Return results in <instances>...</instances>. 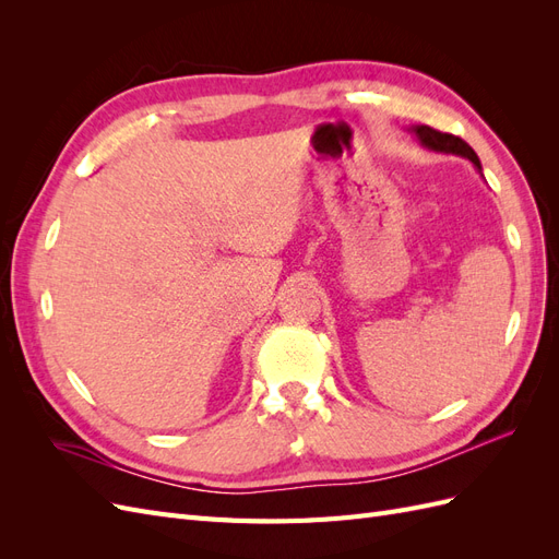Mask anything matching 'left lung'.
<instances>
[{"label": "left lung", "mask_w": 559, "mask_h": 559, "mask_svg": "<svg viewBox=\"0 0 559 559\" xmlns=\"http://www.w3.org/2000/svg\"><path fill=\"white\" fill-rule=\"evenodd\" d=\"M415 134L419 138V142L433 148V151H443V154H456V156H464L468 158L473 165L480 170V160L476 156V151H473L462 138H456V134L450 132H441V130H433L429 126H417L413 128Z\"/></svg>", "instance_id": "8db88e82"}]
</instances>
